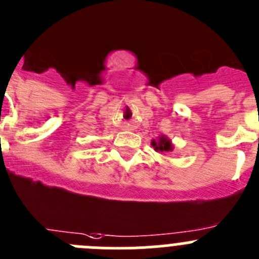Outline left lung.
<instances>
[{"instance_id": "8db88e82", "label": "left lung", "mask_w": 259, "mask_h": 259, "mask_svg": "<svg viewBox=\"0 0 259 259\" xmlns=\"http://www.w3.org/2000/svg\"><path fill=\"white\" fill-rule=\"evenodd\" d=\"M151 146H153L155 151H162V153H169V151H173L172 140L168 139L164 135H160V136L158 137V140H153V141H151Z\"/></svg>"}]
</instances>
